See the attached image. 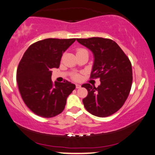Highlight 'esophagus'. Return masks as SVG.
I'll use <instances>...</instances> for the list:
<instances>
[{
	"label": "esophagus",
	"instance_id": "34e87169",
	"mask_svg": "<svg viewBox=\"0 0 155 155\" xmlns=\"http://www.w3.org/2000/svg\"><path fill=\"white\" fill-rule=\"evenodd\" d=\"M80 87H81V85H79V84H76V88L78 89V88H80Z\"/></svg>",
	"mask_w": 155,
	"mask_h": 155
}]
</instances>
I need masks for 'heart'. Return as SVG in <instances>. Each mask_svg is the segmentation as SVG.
<instances>
[{
  "instance_id": "heart-1",
  "label": "heart",
  "mask_w": 155,
  "mask_h": 155,
  "mask_svg": "<svg viewBox=\"0 0 155 155\" xmlns=\"http://www.w3.org/2000/svg\"><path fill=\"white\" fill-rule=\"evenodd\" d=\"M83 51H87L86 49H85V48H78L77 49V54H78V53H81V52H83ZM71 78H72V79L74 80V81H78L81 78V76L79 74H75L72 75Z\"/></svg>"
}]
</instances>
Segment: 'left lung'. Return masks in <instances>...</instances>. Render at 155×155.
<instances>
[{
	"instance_id": "obj_1",
	"label": "left lung",
	"mask_w": 155,
	"mask_h": 155,
	"mask_svg": "<svg viewBox=\"0 0 155 155\" xmlns=\"http://www.w3.org/2000/svg\"><path fill=\"white\" fill-rule=\"evenodd\" d=\"M77 40L93 53L94 62L91 78H99L101 81L97 87L90 84L82 85L88 92L83 100L85 109L97 117L111 115L123 106L130 92L133 79L131 62L118 45L110 39Z\"/></svg>"
}]
</instances>
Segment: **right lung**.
<instances>
[{
	"mask_svg": "<svg viewBox=\"0 0 155 155\" xmlns=\"http://www.w3.org/2000/svg\"><path fill=\"white\" fill-rule=\"evenodd\" d=\"M76 40L48 38L30 46L17 71L18 91L24 103L35 114L53 117L63 111L67 98L75 85L51 81V70L58 68L63 53Z\"/></svg>",
	"mask_w": 155,
	"mask_h": 155,
	"instance_id": "right-lung-1",
	"label": "right lung"
}]
</instances>
